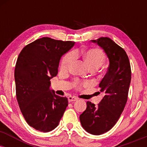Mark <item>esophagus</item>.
Masks as SVG:
<instances>
[{
	"label": "esophagus",
	"instance_id": "1",
	"mask_svg": "<svg viewBox=\"0 0 147 147\" xmlns=\"http://www.w3.org/2000/svg\"><path fill=\"white\" fill-rule=\"evenodd\" d=\"M68 102H75V101L77 100V98L76 97H72V96H70L68 97Z\"/></svg>",
	"mask_w": 147,
	"mask_h": 147
}]
</instances>
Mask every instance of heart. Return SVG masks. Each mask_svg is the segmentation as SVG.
<instances>
[{
	"mask_svg": "<svg viewBox=\"0 0 147 147\" xmlns=\"http://www.w3.org/2000/svg\"><path fill=\"white\" fill-rule=\"evenodd\" d=\"M79 52H72L67 54L63 59L61 64V68L63 70H68L76 59ZM82 58L90 70H97L102 67L105 61L104 53L98 49H89L81 52Z\"/></svg>",
	"mask_w": 147,
	"mask_h": 147,
	"instance_id": "obj_1",
	"label": "heart"
}]
</instances>
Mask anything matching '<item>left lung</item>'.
<instances>
[{
    "instance_id": "left-lung-1",
    "label": "left lung",
    "mask_w": 147,
    "mask_h": 147,
    "mask_svg": "<svg viewBox=\"0 0 147 147\" xmlns=\"http://www.w3.org/2000/svg\"><path fill=\"white\" fill-rule=\"evenodd\" d=\"M104 50L109 60L106 75L99 84L104 97L97 106L87 102L86 109L79 116L88 133L99 136L116 124L127 102L131 70L129 57L123 48L108 37L91 40Z\"/></svg>"
}]
</instances>
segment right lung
I'll use <instances>...</instances> for the list:
<instances>
[{
  "instance_id": "obj_1",
  "label": "right lung",
  "mask_w": 147,
  "mask_h": 147,
  "mask_svg": "<svg viewBox=\"0 0 147 147\" xmlns=\"http://www.w3.org/2000/svg\"><path fill=\"white\" fill-rule=\"evenodd\" d=\"M75 45L49 37L38 38L23 48L14 70L16 98L25 121L41 132L58 126L68 99L50 89V79L58 72L60 59Z\"/></svg>"
}]
</instances>
